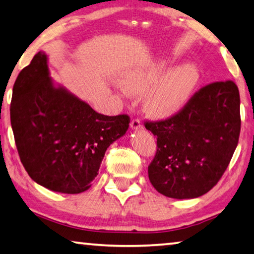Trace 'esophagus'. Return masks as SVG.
Here are the masks:
<instances>
[{"label": "esophagus", "instance_id": "34e87169", "mask_svg": "<svg viewBox=\"0 0 254 254\" xmlns=\"http://www.w3.org/2000/svg\"><path fill=\"white\" fill-rule=\"evenodd\" d=\"M130 127H131L132 130H135L136 131V130H140V128H142V123H141V121H140V120L135 119V120H132L131 121Z\"/></svg>", "mask_w": 254, "mask_h": 254}]
</instances>
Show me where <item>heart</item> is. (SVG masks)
Wrapping results in <instances>:
<instances>
[{"label": "heart", "mask_w": 254, "mask_h": 254, "mask_svg": "<svg viewBox=\"0 0 254 254\" xmlns=\"http://www.w3.org/2000/svg\"><path fill=\"white\" fill-rule=\"evenodd\" d=\"M171 56H160L136 64L124 75V83L134 92L146 91L143 106L154 119H168L178 114L190 102L201 81L198 65L185 62L170 67ZM124 96L128 95L126 87H120Z\"/></svg>", "instance_id": "1"}]
</instances>
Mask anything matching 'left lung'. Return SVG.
I'll list each match as a JSON object with an SVG mask.
<instances>
[{
	"label": "left lung",
	"mask_w": 254,
	"mask_h": 254,
	"mask_svg": "<svg viewBox=\"0 0 254 254\" xmlns=\"http://www.w3.org/2000/svg\"><path fill=\"white\" fill-rule=\"evenodd\" d=\"M144 126L157 136L152 187L168 198H198L220 180L237 147L239 88L231 80L207 84L178 114Z\"/></svg>",
	"instance_id": "left-lung-1"
}]
</instances>
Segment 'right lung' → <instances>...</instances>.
I'll return each instance as SVG.
<instances>
[{
	"label": "right lung",
	"mask_w": 254,
	"mask_h": 254,
	"mask_svg": "<svg viewBox=\"0 0 254 254\" xmlns=\"http://www.w3.org/2000/svg\"><path fill=\"white\" fill-rule=\"evenodd\" d=\"M45 52L20 72L10 106L11 127L28 175L48 190L75 194L98 175L107 148L126 134L127 115L92 110L51 78Z\"/></svg>",
	"instance_id": "right-lung-1"
}]
</instances>
